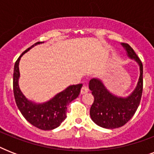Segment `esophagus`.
<instances>
[{"label":"esophagus","mask_w":154,"mask_h":154,"mask_svg":"<svg viewBox=\"0 0 154 154\" xmlns=\"http://www.w3.org/2000/svg\"><path fill=\"white\" fill-rule=\"evenodd\" d=\"M89 92V88L87 86H85V85H83L82 88V89H81V94H87Z\"/></svg>","instance_id":"esophagus-1"}]
</instances>
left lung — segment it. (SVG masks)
Returning <instances> with one entry per match:
<instances>
[{"label": "left lung", "mask_w": 154, "mask_h": 154, "mask_svg": "<svg viewBox=\"0 0 154 154\" xmlns=\"http://www.w3.org/2000/svg\"><path fill=\"white\" fill-rule=\"evenodd\" d=\"M127 56L139 65L140 75L134 91L128 97H119L112 94L103 82L93 78L89 84L94 97L90 108V117L93 122L105 129H116L123 126L131 119L141 101L143 89V65L136 53L128 44L122 43Z\"/></svg>", "instance_id": "1"}]
</instances>
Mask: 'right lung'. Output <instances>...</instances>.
Masks as SVG:
<instances>
[{
    "label": "right lung",
    "mask_w": 154,
    "mask_h": 154,
    "mask_svg": "<svg viewBox=\"0 0 154 154\" xmlns=\"http://www.w3.org/2000/svg\"><path fill=\"white\" fill-rule=\"evenodd\" d=\"M44 42H37L27 49L18 57L13 69V94L18 109L25 119L42 130H52L57 128L66 118L67 105L79 96L82 84L68 86L63 91L56 94L49 101L44 103H36L27 99L19 87V62L25 53L37 45Z\"/></svg>",
    "instance_id": "add662e5"
}]
</instances>
